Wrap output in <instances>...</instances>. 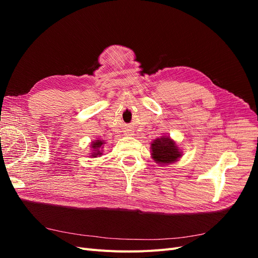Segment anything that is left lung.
<instances>
[{
    "label": "left lung",
    "instance_id": "8db88e82",
    "mask_svg": "<svg viewBox=\"0 0 258 258\" xmlns=\"http://www.w3.org/2000/svg\"><path fill=\"white\" fill-rule=\"evenodd\" d=\"M152 152L154 160L161 165L173 162L181 156L175 143L171 139L165 137L155 140L152 144Z\"/></svg>",
    "mask_w": 258,
    "mask_h": 258
}]
</instances>
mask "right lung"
I'll use <instances>...</instances> for the list:
<instances>
[{
    "mask_svg": "<svg viewBox=\"0 0 258 258\" xmlns=\"http://www.w3.org/2000/svg\"><path fill=\"white\" fill-rule=\"evenodd\" d=\"M102 144H103V142L102 141H100V140H97L96 142H93V144L91 145V147L93 148V154L91 155V156H93V157H97L98 155H100L101 154V151H100V148H101V146H102Z\"/></svg>",
    "mask_w": 258,
    "mask_h": 258,
    "instance_id": "obj_1",
    "label": "right lung"
}]
</instances>
